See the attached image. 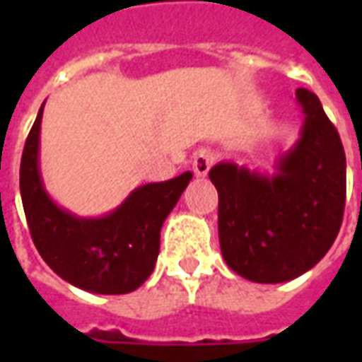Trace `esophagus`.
<instances>
[{
	"mask_svg": "<svg viewBox=\"0 0 362 362\" xmlns=\"http://www.w3.org/2000/svg\"><path fill=\"white\" fill-rule=\"evenodd\" d=\"M213 160H215V155H213L209 149L197 151L196 155H194V158H192L194 174H196V176H199V178L207 176V173H209V168H211V165H213Z\"/></svg>",
	"mask_w": 362,
	"mask_h": 362,
	"instance_id": "obj_1",
	"label": "esophagus"
}]
</instances>
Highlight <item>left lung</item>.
Returning a JSON list of instances; mask_svg holds the SVG:
<instances>
[{
    "label": "left lung",
    "mask_w": 362,
    "mask_h": 362,
    "mask_svg": "<svg viewBox=\"0 0 362 362\" xmlns=\"http://www.w3.org/2000/svg\"><path fill=\"white\" fill-rule=\"evenodd\" d=\"M300 139L273 176L219 163V243L227 266L254 283H283L318 264L339 233L345 209V151L318 96L296 89Z\"/></svg>",
    "instance_id": "obj_1"
}]
</instances>
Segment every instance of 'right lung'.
<instances>
[{
    "label": "right lung",
    "instance_id": "right-lung-1",
    "mask_svg": "<svg viewBox=\"0 0 362 362\" xmlns=\"http://www.w3.org/2000/svg\"><path fill=\"white\" fill-rule=\"evenodd\" d=\"M44 104L21 157V197L36 250L62 279L96 295H126L147 281L158 256L160 227L192 180H173L134 189L124 204L98 219L75 217L52 202L38 170Z\"/></svg>",
    "mask_w": 362,
    "mask_h": 362
}]
</instances>
